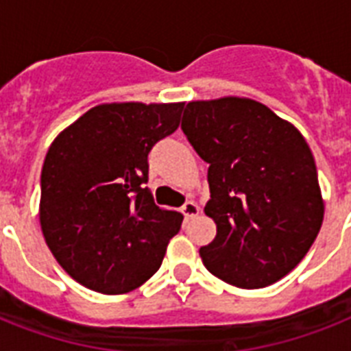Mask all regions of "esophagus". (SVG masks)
Returning <instances> with one entry per match:
<instances>
[{
  "mask_svg": "<svg viewBox=\"0 0 351 351\" xmlns=\"http://www.w3.org/2000/svg\"><path fill=\"white\" fill-rule=\"evenodd\" d=\"M182 215H184V217H186L187 220L189 219H195V217H197L198 213H200V208H198L197 204L195 202H186L184 204V206H182Z\"/></svg>",
  "mask_w": 351,
  "mask_h": 351,
  "instance_id": "obj_1",
  "label": "esophagus"
}]
</instances>
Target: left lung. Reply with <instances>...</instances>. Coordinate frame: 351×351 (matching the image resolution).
I'll return each instance as SVG.
<instances>
[{
    "label": "left lung",
    "mask_w": 351,
    "mask_h": 351,
    "mask_svg": "<svg viewBox=\"0 0 351 351\" xmlns=\"http://www.w3.org/2000/svg\"><path fill=\"white\" fill-rule=\"evenodd\" d=\"M182 131L208 162L217 224L204 266L237 288H266L299 264L324 219L310 145L289 121L250 98L189 101Z\"/></svg>",
    "instance_id": "obj_1"
}]
</instances>
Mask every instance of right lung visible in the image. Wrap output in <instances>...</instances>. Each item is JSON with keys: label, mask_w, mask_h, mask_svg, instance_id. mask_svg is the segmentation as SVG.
<instances>
[{"label": "right lung", "mask_w": 351, "mask_h": 351, "mask_svg": "<svg viewBox=\"0 0 351 351\" xmlns=\"http://www.w3.org/2000/svg\"><path fill=\"white\" fill-rule=\"evenodd\" d=\"M184 104H101L65 127L41 169L40 224L60 266L85 288L127 293L158 271L182 217L160 209L147 154Z\"/></svg>", "instance_id": "1"}]
</instances>
